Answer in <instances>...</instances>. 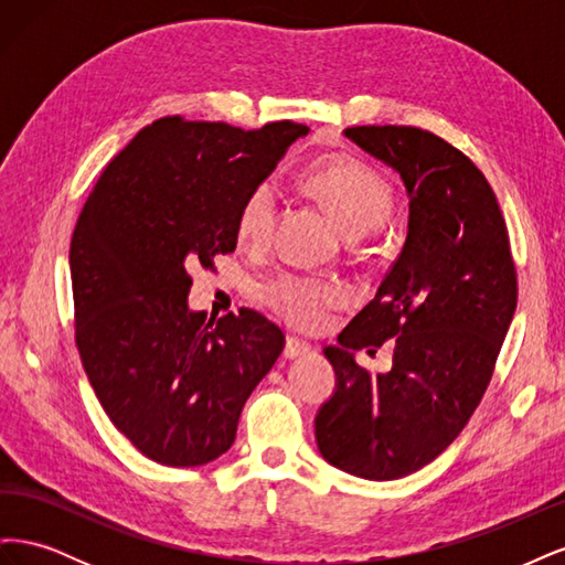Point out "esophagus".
I'll use <instances>...</instances> for the list:
<instances>
[{"label":"esophagus","mask_w":565,"mask_h":565,"mask_svg":"<svg viewBox=\"0 0 565 565\" xmlns=\"http://www.w3.org/2000/svg\"><path fill=\"white\" fill-rule=\"evenodd\" d=\"M311 353V344H306L299 337H287L285 341V358H299V355H309Z\"/></svg>","instance_id":"1"}]
</instances>
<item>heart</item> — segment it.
<instances>
[{"label": "heart", "instance_id": "obj_1", "mask_svg": "<svg viewBox=\"0 0 565 565\" xmlns=\"http://www.w3.org/2000/svg\"><path fill=\"white\" fill-rule=\"evenodd\" d=\"M306 185L332 210L353 245L361 243V235L377 231L396 204V191L380 169L351 156H330L313 162L306 172ZM278 207L276 179L256 181L237 210L235 231L241 243L247 247L266 245L276 228ZM262 299L273 313L295 328H316L324 311L341 301V287L328 278L278 273L262 285Z\"/></svg>", "mask_w": 565, "mask_h": 565}]
</instances>
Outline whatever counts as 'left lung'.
Masks as SVG:
<instances>
[{"label":"left lung","instance_id":"left-lung-1","mask_svg":"<svg viewBox=\"0 0 565 565\" xmlns=\"http://www.w3.org/2000/svg\"><path fill=\"white\" fill-rule=\"evenodd\" d=\"M344 134L401 172L409 231L377 297L324 349L337 391L316 440L332 467L393 481L434 461L481 403L516 311V264L498 198L465 152L419 127ZM384 340L394 367L372 379L352 351Z\"/></svg>","mask_w":565,"mask_h":565}]
</instances>
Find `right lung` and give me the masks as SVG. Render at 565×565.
Returning <instances> with one entry per match:
<instances>
[{
  "mask_svg": "<svg viewBox=\"0 0 565 565\" xmlns=\"http://www.w3.org/2000/svg\"><path fill=\"white\" fill-rule=\"evenodd\" d=\"M309 131H245L181 115L146 125L104 167L71 241L75 344L106 415L148 459L200 467L224 455L285 334L241 309L188 311L191 268L237 245L249 188Z\"/></svg>",
  "mask_w": 565,
  "mask_h": 565,
  "instance_id": "1",
  "label": "right lung"
}]
</instances>
